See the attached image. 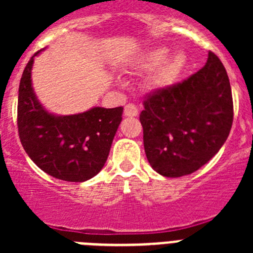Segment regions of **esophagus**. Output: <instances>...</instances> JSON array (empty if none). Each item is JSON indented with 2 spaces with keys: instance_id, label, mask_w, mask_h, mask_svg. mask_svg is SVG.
Here are the masks:
<instances>
[{
  "instance_id": "esophagus-1",
  "label": "esophagus",
  "mask_w": 253,
  "mask_h": 253,
  "mask_svg": "<svg viewBox=\"0 0 253 253\" xmlns=\"http://www.w3.org/2000/svg\"><path fill=\"white\" fill-rule=\"evenodd\" d=\"M124 115L125 116H137L138 115V109L134 104H128L124 107Z\"/></svg>"
}]
</instances>
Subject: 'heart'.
<instances>
[{
  "mask_svg": "<svg viewBox=\"0 0 253 253\" xmlns=\"http://www.w3.org/2000/svg\"><path fill=\"white\" fill-rule=\"evenodd\" d=\"M169 53L171 51L166 46L152 49L137 64L140 71H154L149 81L156 88H166L175 84L187 64L184 51H176L171 55Z\"/></svg>",
  "mask_w": 253,
  "mask_h": 253,
  "instance_id": "obj_1",
  "label": "heart"
}]
</instances>
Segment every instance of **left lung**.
<instances>
[{"label": "left lung", "instance_id": "obj_1", "mask_svg": "<svg viewBox=\"0 0 253 253\" xmlns=\"http://www.w3.org/2000/svg\"><path fill=\"white\" fill-rule=\"evenodd\" d=\"M143 105L139 120L147 160L166 177L190 175L209 162L233 123L229 78L213 51L195 75L151 93Z\"/></svg>", "mask_w": 253, "mask_h": 253}]
</instances>
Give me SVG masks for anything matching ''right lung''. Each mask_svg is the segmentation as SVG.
<instances>
[{"label":"right lung","mask_w":253,"mask_h":253,"mask_svg":"<svg viewBox=\"0 0 253 253\" xmlns=\"http://www.w3.org/2000/svg\"><path fill=\"white\" fill-rule=\"evenodd\" d=\"M42 51V50H40ZM35 53L26 64L19 86L17 128L31 161L48 175L84 182L101 171L122 122L123 107H92L75 115L49 113L31 84Z\"/></svg>","instance_id":"add662e5"}]
</instances>
